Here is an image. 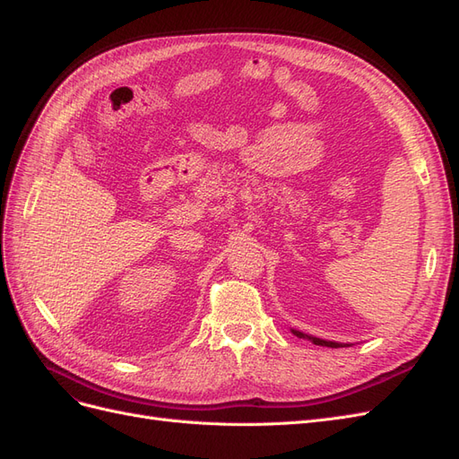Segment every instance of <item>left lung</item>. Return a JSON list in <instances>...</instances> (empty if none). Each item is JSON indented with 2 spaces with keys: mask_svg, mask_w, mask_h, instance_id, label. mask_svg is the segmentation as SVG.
<instances>
[{
  "mask_svg": "<svg viewBox=\"0 0 459 459\" xmlns=\"http://www.w3.org/2000/svg\"><path fill=\"white\" fill-rule=\"evenodd\" d=\"M290 331H293V335H297L299 339H308L317 346H329V349H341V346H344L341 342H333V341H324V339H317V337H312V335H304V333H300L297 329H290Z\"/></svg>",
  "mask_w": 459,
  "mask_h": 459,
  "instance_id": "obj_1",
  "label": "left lung"
}]
</instances>
